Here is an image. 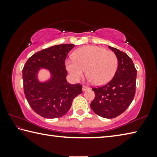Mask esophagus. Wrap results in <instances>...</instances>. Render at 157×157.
Segmentation results:
<instances>
[{
	"label": "esophagus",
	"instance_id": "esophagus-1",
	"mask_svg": "<svg viewBox=\"0 0 157 157\" xmlns=\"http://www.w3.org/2000/svg\"><path fill=\"white\" fill-rule=\"evenodd\" d=\"M90 89V87L87 86H82V91H86L87 90H89Z\"/></svg>",
	"mask_w": 157,
	"mask_h": 157
}]
</instances>
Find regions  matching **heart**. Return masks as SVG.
Segmentation results:
<instances>
[{
    "mask_svg": "<svg viewBox=\"0 0 157 157\" xmlns=\"http://www.w3.org/2000/svg\"><path fill=\"white\" fill-rule=\"evenodd\" d=\"M72 60H67L66 66L73 78L79 79L85 71L92 83L101 86L113 78L118 68V57L115 53L96 46L82 47L73 52Z\"/></svg>",
    "mask_w": 157,
    "mask_h": 157,
    "instance_id": "1",
    "label": "heart"
}]
</instances>
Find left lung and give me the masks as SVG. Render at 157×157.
Segmentation results:
<instances>
[{"mask_svg": "<svg viewBox=\"0 0 157 157\" xmlns=\"http://www.w3.org/2000/svg\"><path fill=\"white\" fill-rule=\"evenodd\" d=\"M108 47L118 57V68L109 82L92 89L95 98L91 103V108L98 116L113 118L123 113L134 99L137 71L126 53L115 48Z\"/></svg>", "mask_w": 157, "mask_h": 157, "instance_id": "obj_1", "label": "left lung"}]
</instances>
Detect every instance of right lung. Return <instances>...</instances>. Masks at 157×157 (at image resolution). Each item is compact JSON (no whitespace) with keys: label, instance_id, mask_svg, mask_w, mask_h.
<instances>
[{"label":"right lung","instance_id":"1","mask_svg":"<svg viewBox=\"0 0 157 157\" xmlns=\"http://www.w3.org/2000/svg\"><path fill=\"white\" fill-rule=\"evenodd\" d=\"M74 44L53 46L36 52L23 69V90L34 112L46 118H57L68 112L74 98L82 94V85L69 84L66 79L65 60ZM41 67L52 74L48 81L40 82L37 74Z\"/></svg>","mask_w":157,"mask_h":157}]
</instances>
